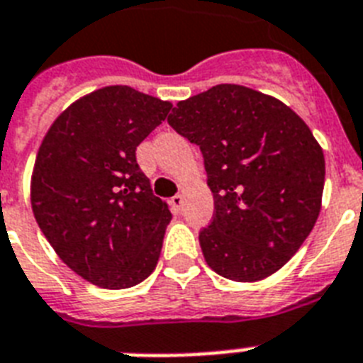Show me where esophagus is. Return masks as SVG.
<instances>
[{
	"mask_svg": "<svg viewBox=\"0 0 363 363\" xmlns=\"http://www.w3.org/2000/svg\"><path fill=\"white\" fill-rule=\"evenodd\" d=\"M182 203H184V197L181 196V194H177V196H173L172 199H169V205H172V208L175 212H179L182 208Z\"/></svg>",
	"mask_w": 363,
	"mask_h": 363,
	"instance_id": "1",
	"label": "esophagus"
}]
</instances>
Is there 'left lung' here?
Masks as SVG:
<instances>
[{"label": "left lung", "instance_id": "obj_1", "mask_svg": "<svg viewBox=\"0 0 363 363\" xmlns=\"http://www.w3.org/2000/svg\"><path fill=\"white\" fill-rule=\"evenodd\" d=\"M167 123L199 145L214 216L199 233L208 267L259 281L298 252L320 212L325 155L281 100L235 84L181 100Z\"/></svg>", "mask_w": 363, "mask_h": 363}]
</instances>
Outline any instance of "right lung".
<instances>
[{
	"label": "right lung",
	"mask_w": 363,
	"mask_h": 363,
	"mask_svg": "<svg viewBox=\"0 0 363 363\" xmlns=\"http://www.w3.org/2000/svg\"><path fill=\"white\" fill-rule=\"evenodd\" d=\"M172 102L128 85L82 96L52 123L31 175L38 228L89 284L128 289L156 268L172 220L135 162V147L166 119Z\"/></svg>",
	"instance_id": "1"
}]
</instances>
